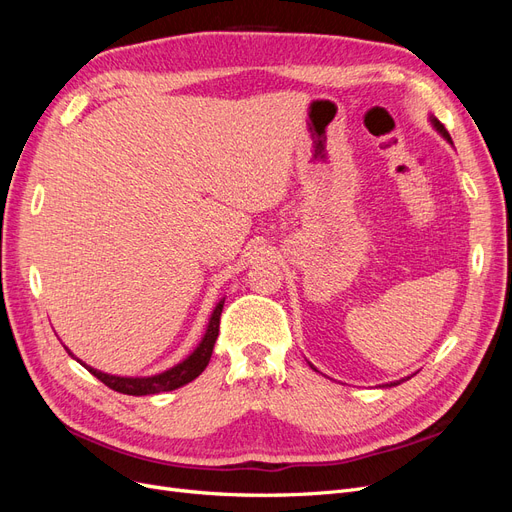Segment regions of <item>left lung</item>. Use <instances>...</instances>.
Returning a JSON list of instances; mask_svg holds the SVG:
<instances>
[{"instance_id":"8db88e82","label":"left lung","mask_w":512,"mask_h":512,"mask_svg":"<svg viewBox=\"0 0 512 512\" xmlns=\"http://www.w3.org/2000/svg\"><path fill=\"white\" fill-rule=\"evenodd\" d=\"M429 121H431V126H433V128H436V130H438V132L442 134V138H444V141H448V143H451V145H453V141H451V134H448V132H446V128L442 126V123H440V121H438L436 117H433V115L429 117ZM309 365H312V363H309ZM312 369H316V367L312 365ZM401 382H404V380H397V382H391V384H386V386H397V384H401Z\"/></svg>"}]
</instances>
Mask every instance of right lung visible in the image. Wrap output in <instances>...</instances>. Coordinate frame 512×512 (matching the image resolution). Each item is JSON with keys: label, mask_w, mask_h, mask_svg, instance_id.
Listing matches in <instances>:
<instances>
[{"label": "right lung", "mask_w": 512, "mask_h": 512, "mask_svg": "<svg viewBox=\"0 0 512 512\" xmlns=\"http://www.w3.org/2000/svg\"><path fill=\"white\" fill-rule=\"evenodd\" d=\"M222 307H224V299L213 307L209 324H207V331H205L203 339H200V344L194 348V352L188 356V359H183L175 367H170V369H166V371H162V374H156V376L123 378V376L104 374V371H100V369H94V367L85 365L83 361L76 359V356L66 346L64 348L68 350V354H72V359L79 361L89 371V374H94L100 382H104L108 386V389H113L117 393L141 397V395H156V393H164V391H175V389H179V386L188 384L194 378H198L205 371V367L209 365L211 352H213V346H215V339H218V333H220Z\"/></svg>", "instance_id": "right-lung-1"}]
</instances>
